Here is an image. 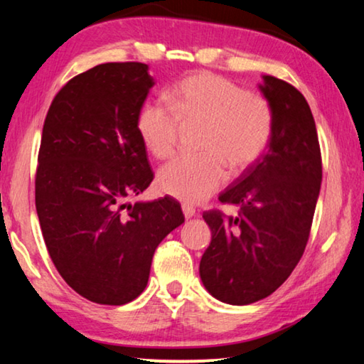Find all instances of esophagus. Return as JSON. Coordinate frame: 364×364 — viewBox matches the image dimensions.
I'll return each instance as SVG.
<instances>
[{
  "mask_svg": "<svg viewBox=\"0 0 364 364\" xmlns=\"http://www.w3.org/2000/svg\"><path fill=\"white\" fill-rule=\"evenodd\" d=\"M181 208H183L184 218H186V220H189V218H193V217H194V215H196V208H194L193 205H189V204H183V205H181Z\"/></svg>",
  "mask_w": 364,
  "mask_h": 364,
  "instance_id": "obj_1",
  "label": "esophagus"
}]
</instances>
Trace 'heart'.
Here are the masks:
<instances>
[{
	"instance_id": "heart-1",
	"label": "heart",
	"mask_w": 364,
	"mask_h": 364,
	"mask_svg": "<svg viewBox=\"0 0 364 364\" xmlns=\"http://www.w3.org/2000/svg\"><path fill=\"white\" fill-rule=\"evenodd\" d=\"M170 107L146 102L136 117V133L156 159L175 151L183 127L202 125L196 157H176L157 175L162 193L197 204L210 197L231 173L252 167L263 156L273 134V109L263 96L208 72L183 78L168 91Z\"/></svg>"
}]
</instances>
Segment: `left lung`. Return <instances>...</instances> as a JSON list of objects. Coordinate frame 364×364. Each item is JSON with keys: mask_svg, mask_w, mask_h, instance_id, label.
<instances>
[{"mask_svg": "<svg viewBox=\"0 0 364 364\" xmlns=\"http://www.w3.org/2000/svg\"><path fill=\"white\" fill-rule=\"evenodd\" d=\"M258 88L274 117L268 151L220 196L241 213L202 215L212 231L199 264L202 284L230 305L268 297L291 276L310 236L323 178L316 125L304 95L271 75H263Z\"/></svg>", "mask_w": 364, "mask_h": 364, "instance_id": "1", "label": "left lung"}]
</instances>
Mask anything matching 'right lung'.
Listing matches in <instances>:
<instances>
[{
    "label": "right lung",
    "instance_id": "1",
    "mask_svg": "<svg viewBox=\"0 0 364 364\" xmlns=\"http://www.w3.org/2000/svg\"><path fill=\"white\" fill-rule=\"evenodd\" d=\"M149 67L107 63L73 77L43 125L35 204L49 257L73 291L123 305L147 286L154 252L180 226L170 197L128 204L154 173L136 133Z\"/></svg>",
    "mask_w": 364,
    "mask_h": 364
}]
</instances>
